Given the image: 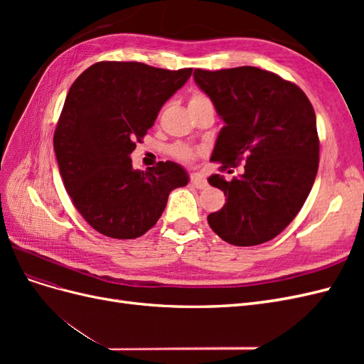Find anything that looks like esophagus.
Here are the masks:
<instances>
[{"label":"esophagus","mask_w":364,"mask_h":364,"mask_svg":"<svg viewBox=\"0 0 364 364\" xmlns=\"http://www.w3.org/2000/svg\"><path fill=\"white\" fill-rule=\"evenodd\" d=\"M190 185L194 186V188H197V190H203L208 186V182L200 174H191L190 176Z\"/></svg>","instance_id":"1"}]
</instances>
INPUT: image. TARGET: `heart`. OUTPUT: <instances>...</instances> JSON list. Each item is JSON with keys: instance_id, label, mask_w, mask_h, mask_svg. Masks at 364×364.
I'll use <instances>...</instances> for the list:
<instances>
[{"instance_id": "b5f03b06", "label": "heart", "mask_w": 364, "mask_h": 364, "mask_svg": "<svg viewBox=\"0 0 364 364\" xmlns=\"http://www.w3.org/2000/svg\"><path fill=\"white\" fill-rule=\"evenodd\" d=\"M203 102H208V98L203 94H200V92H196L190 98V106L199 105V103H203ZM173 155L178 158V159H181V161H191L196 156V151L193 149H190V147L176 146V147H173Z\"/></svg>"}]
</instances>
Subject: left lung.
Instances as JSON below:
<instances>
[{
    "label": "left lung",
    "instance_id": "8db88e82",
    "mask_svg": "<svg viewBox=\"0 0 364 364\" xmlns=\"http://www.w3.org/2000/svg\"><path fill=\"white\" fill-rule=\"evenodd\" d=\"M194 80L225 121L211 161L223 168L246 161L245 173L232 181L220 174L208 179L226 196L208 223L229 245L266 243L291 223L313 188L314 109L299 86L255 67L194 70Z\"/></svg>",
    "mask_w": 364,
    "mask_h": 364
}]
</instances>
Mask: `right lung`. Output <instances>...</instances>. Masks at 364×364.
Returning <instances> with one entry per match:
<instances>
[{
  "mask_svg": "<svg viewBox=\"0 0 364 364\" xmlns=\"http://www.w3.org/2000/svg\"><path fill=\"white\" fill-rule=\"evenodd\" d=\"M191 73L97 62L71 85L54 132V153L65 190L97 232L141 237L156 225L168 194L188 183V174L171 161L134 170L130 153Z\"/></svg>",
  "mask_w": 364,
  "mask_h": 364,
  "instance_id": "obj_1",
  "label": "right lung"
}]
</instances>
